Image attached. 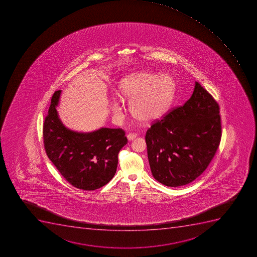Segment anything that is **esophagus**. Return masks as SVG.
I'll use <instances>...</instances> for the list:
<instances>
[{"instance_id": "obj_1", "label": "esophagus", "mask_w": 257, "mask_h": 257, "mask_svg": "<svg viewBox=\"0 0 257 257\" xmlns=\"http://www.w3.org/2000/svg\"><path fill=\"white\" fill-rule=\"evenodd\" d=\"M127 139L128 141H133L134 139H136L137 134H128L127 135Z\"/></svg>"}]
</instances>
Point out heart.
Wrapping results in <instances>:
<instances>
[{"label": "heart", "instance_id": "1", "mask_svg": "<svg viewBox=\"0 0 257 257\" xmlns=\"http://www.w3.org/2000/svg\"><path fill=\"white\" fill-rule=\"evenodd\" d=\"M175 94V83L168 74L139 72L119 82L117 96L130 101V111L143 123L162 118L170 109ZM114 112H118L115 106Z\"/></svg>", "mask_w": 257, "mask_h": 257}]
</instances>
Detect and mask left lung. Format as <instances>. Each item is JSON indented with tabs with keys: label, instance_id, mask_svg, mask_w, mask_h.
<instances>
[{
	"label": "left lung",
	"instance_id": "1",
	"mask_svg": "<svg viewBox=\"0 0 257 257\" xmlns=\"http://www.w3.org/2000/svg\"><path fill=\"white\" fill-rule=\"evenodd\" d=\"M221 135L219 105L196 82L189 100L147 131L152 175L167 187H179L194 181L214 158Z\"/></svg>",
	"mask_w": 257,
	"mask_h": 257
}]
</instances>
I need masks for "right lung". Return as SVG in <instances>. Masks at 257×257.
<instances>
[{
	"instance_id": "right-lung-1",
	"label": "right lung",
	"mask_w": 257,
	"mask_h": 257,
	"mask_svg": "<svg viewBox=\"0 0 257 257\" xmlns=\"http://www.w3.org/2000/svg\"><path fill=\"white\" fill-rule=\"evenodd\" d=\"M61 90L54 92L43 123V143L48 158L71 185L92 191L107 184L116 172L118 155L127 143L121 128L100 127L79 133L65 127L59 118Z\"/></svg>"
}]
</instances>
